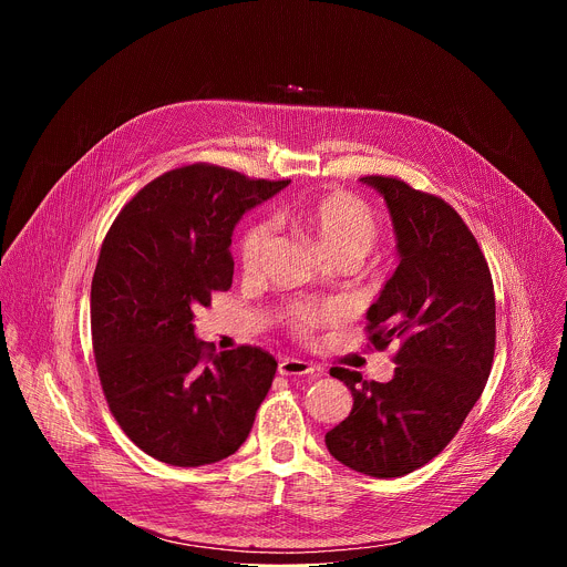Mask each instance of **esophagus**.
Instances as JSON below:
<instances>
[{
	"label": "esophagus",
	"mask_w": 567,
	"mask_h": 567,
	"mask_svg": "<svg viewBox=\"0 0 567 567\" xmlns=\"http://www.w3.org/2000/svg\"><path fill=\"white\" fill-rule=\"evenodd\" d=\"M278 372H280V374H285V377H300V374L318 377V370H316L311 363H307V361H302V359H293V357H285V359H280V363H278Z\"/></svg>",
	"instance_id": "esophagus-1"
}]
</instances>
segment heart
Masks as SVG:
<instances>
[{
    "label": "heart",
    "mask_w": 567,
    "mask_h": 567,
    "mask_svg": "<svg viewBox=\"0 0 567 567\" xmlns=\"http://www.w3.org/2000/svg\"><path fill=\"white\" fill-rule=\"evenodd\" d=\"M291 219L311 233L320 247L339 260H363L381 235V221L372 206L357 195L332 190L316 199L302 202L289 210ZM271 228L265 219L249 221L237 239V258L241 269L256 274L265 260ZM337 311L332 307L298 305L285 313L287 328L302 339H309L322 322H328Z\"/></svg>",
    "instance_id": "obj_1"
}]
</instances>
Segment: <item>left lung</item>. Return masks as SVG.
Instances as JSON below:
<instances>
[{"label": "left lung", "mask_w": 567, "mask_h": 567, "mask_svg": "<svg viewBox=\"0 0 567 567\" xmlns=\"http://www.w3.org/2000/svg\"><path fill=\"white\" fill-rule=\"evenodd\" d=\"M392 215L399 267L368 309V348L392 354L388 383L348 368L350 415L326 435L330 453L372 477H399L440 455L489 379L496 296L487 260L457 210L399 177L365 175Z\"/></svg>", "instance_id": "obj_1"}]
</instances>
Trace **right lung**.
Here are the masks:
<instances>
[{
	"instance_id": "obj_1",
	"label": "right lung",
	"mask_w": 567,
	"mask_h": 567,
	"mask_svg": "<svg viewBox=\"0 0 567 567\" xmlns=\"http://www.w3.org/2000/svg\"><path fill=\"white\" fill-rule=\"evenodd\" d=\"M287 184L179 166L143 186L105 235L92 280L96 370L123 433L158 462H219L254 429L276 359L258 346L213 354L193 320L230 289L237 219Z\"/></svg>"
}]
</instances>
